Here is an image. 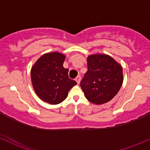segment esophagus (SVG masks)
<instances>
[{
    "instance_id": "34e87169",
    "label": "esophagus",
    "mask_w": 150,
    "mask_h": 150,
    "mask_svg": "<svg viewBox=\"0 0 150 150\" xmlns=\"http://www.w3.org/2000/svg\"><path fill=\"white\" fill-rule=\"evenodd\" d=\"M80 80H81V77H80V75H78V76L76 77V78H75V80H76V82L78 83V84H79L80 83Z\"/></svg>"
}]
</instances>
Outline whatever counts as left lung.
<instances>
[{
	"label": "left lung",
	"instance_id": "8db88e82",
	"mask_svg": "<svg viewBox=\"0 0 150 150\" xmlns=\"http://www.w3.org/2000/svg\"><path fill=\"white\" fill-rule=\"evenodd\" d=\"M87 61L88 71L80 82V87L92 103H107L122 86V67L106 54L90 55Z\"/></svg>",
	"mask_w": 150,
	"mask_h": 150
}]
</instances>
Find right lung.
<instances>
[{"label": "right lung", "instance_id": "obj_1", "mask_svg": "<svg viewBox=\"0 0 150 150\" xmlns=\"http://www.w3.org/2000/svg\"><path fill=\"white\" fill-rule=\"evenodd\" d=\"M64 59L65 56L61 53H48L42 55L31 68V83L34 91L47 103L62 102L69 91L77 84L69 78L68 69L63 67Z\"/></svg>", "mask_w": 150, "mask_h": 150}]
</instances>
